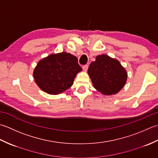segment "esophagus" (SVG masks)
Instances as JSON below:
<instances>
[{"instance_id": "1", "label": "esophagus", "mask_w": 158, "mask_h": 158, "mask_svg": "<svg viewBox=\"0 0 158 158\" xmlns=\"http://www.w3.org/2000/svg\"><path fill=\"white\" fill-rule=\"evenodd\" d=\"M88 67H89V65H85L82 66V69L85 70V71H86L88 69Z\"/></svg>"}]
</instances>
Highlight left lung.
<instances>
[{
  "mask_svg": "<svg viewBox=\"0 0 158 158\" xmlns=\"http://www.w3.org/2000/svg\"><path fill=\"white\" fill-rule=\"evenodd\" d=\"M94 87L104 95H112L123 87L127 72L117 60L105 54L96 57L88 69Z\"/></svg>",
  "mask_w": 158,
  "mask_h": 158,
  "instance_id": "1",
  "label": "left lung"
}]
</instances>
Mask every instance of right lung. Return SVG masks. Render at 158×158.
Listing matches in <instances>:
<instances>
[{
	"label": "right lung",
	"mask_w": 158,
	"mask_h": 158,
	"mask_svg": "<svg viewBox=\"0 0 158 158\" xmlns=\"http://www.w3.org/2000/svg\"><path fill=\"white\" fill-rule=\"evenodd\" d=\"M82 71L78 59L69 53L50 54L38 63L34 70V78L41 90L56 95L65 91L73 85L77 73Z\"/></svg>",
	"instance_id": "right-lung-1"
}]
</instances>
